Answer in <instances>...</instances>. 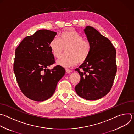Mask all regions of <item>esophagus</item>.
I'll use <instances>...</instances> for the list:
<instances>
[{"mask_svg": "<svg viewBox=\"0 0 134 134\" xmlns=\"http://www.w3.org/2000/svg\"><path fill=\"white\" fill-rule=\"evenodd\" d=\"M66 72L67 73H71L72 72V70H69V69H66Z\"/></svg>", "mask_w": 134, "mask_h": 134, "instance_id": "34e87169", "label": "esophagus"}]
</instances>
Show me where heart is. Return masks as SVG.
I'll return each instance as SVG.
<instances>
[{
    "label": "heart",
    "mask_w": 134,
    "mask_h": 134,
    "mask_svg": "<svg viewBox=\"0 0 134 134\" xmlns=\"http://www.w3.org/2000/svg\"><path fill=\"white\" fill-rule=\"evenodd\" d=\"M78 32L71 29L62 32L59 39H53L49 43V48L52 55L56 58L61 56L64 49H66V55L57 62V64L64 67H69L83 64L89 57L91 51V44Z\"/></svg>",
    "instance_id": "heart-1"
}]
</instances>
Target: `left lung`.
I'll return each mask as SVG.
<instances>
[{"mask_svg":"<svg viewBox=\"0 0 134 134\" xmlns=\"http://www.w3.org/2000/svg\"><path fill=\"white\" fill-rule=\"evenodd\" d=\"M84 31L91 51L87 60L75 69L81 80L75 89L82 98L97 100L107 95L113 85L117 72L116 50L108 38L93 27L87 26Z\"/></svg>","mask_w":134,"mask_h":134,"instance_id":"obj_1","label":"left lung"}]
</instances>
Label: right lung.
<instances>
[{
    "mask_svg": "<svg viewBox=\"0 0 134 134\" xmlns=\"http://www.w3.org/2000/svg\"><path fill=\"white\" fill-rule=\"evenodd\" d=\"M57 33L40 30L25 37L15 50L14 71L21 91L29 99L44 101L51 98L65 69L57 65L47 68L55 62L49 48Z\"/></svg>",
    "mask_w": 134,
    "mask_h": 134,
    "instance_id": "add662e5",
    "label": "right lung"
}]
</instances>
